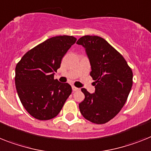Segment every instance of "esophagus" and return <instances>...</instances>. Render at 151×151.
I'll return each instance as SVG.
<instances>
[{
	"instance_id": "esophagus-1",
	"label": "esophagus",
	"mask_w": 151,
	"mask_h": 151,
	"mask_svg": "<svg viewBox=\"0 0 151 151\" xmlns=\"http://www.w3.org/2000/svg\"><path fill=\"white\" fill-rule=\"evenodd\" d=\"M72 89H73V91H80L79 88L74 87V86H73V87H72Z\"/></svg>"
}]
</instances>
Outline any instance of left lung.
<instances>
[{
	"label": "left lung",
	"mask_w": 151,
	"mask_h": 151,
	"mask_svg": "<svg viewBox=\"0 0 151 151\" xmlns=\"http://www.w3.org/2000/svg\"><path fill=\"white\" fill-rule=\"evenodd\" d=\"M77 44L85 48L91 66L95 92L82 88L85 98L79 104L85 119L103 124L113 119L126 103L133 84V72L124 57L98 36H83Z\"/></svg>",
	"instance_id": "obj_1"
}]
</instances>
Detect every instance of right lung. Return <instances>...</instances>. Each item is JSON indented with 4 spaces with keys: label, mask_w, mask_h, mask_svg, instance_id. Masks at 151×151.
Listing matches in <instances>:
<instances>
[{
    "label": "right lung",
    "mask_w": 151,
    "mask_h": 151,
    "mask_svg": "<svg viewBox=\"0 0 151 151\" xmlns=\"http://www.w3.org/2000/svg\"><path fill=\"white\" fill-rule=\"evenodd\" d=\"M73 36L53 37L28 50L15 68V85L21 104L35 118H54L72 92L54 78L64 54L76 42Z\"/></svg>",
    "instance_id": "add662e5"
}]
</instances>
